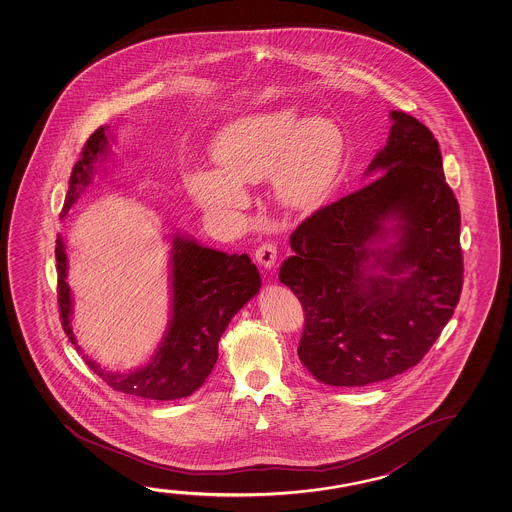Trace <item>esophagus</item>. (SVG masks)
Returning a JSON list of instances; mask_svg holds the SVG:
<instances>
[{
	"instance_id": "34e87169",
	"label": "esophagus",
	"mask_w": 512,
	"mask_h": 512,
	"mask_svg": "<svg viewBox=\"0 0 512 512\" xmlns=\"http://www.w3.org/2000/svg\"><path fill=\"white\" fill-rule=\"evenodd\" d=\"M255 259L262 268L271 269L277 262V246L273 243H262L255 250Z\"/></svg>"
}]
</instances>
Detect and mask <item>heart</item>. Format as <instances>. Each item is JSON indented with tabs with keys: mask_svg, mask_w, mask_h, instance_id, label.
I'll return each mask as SVG.
<instances>
[{
	"mask_svg": "<svg viewBox=\"0 0 512 512\" xmlns=\"http://www.w3.org/2000/svg\"><path fill=\"white\" fill-rule=\"evenodd\" d=\"M343 130L328 118H303L293 105L244 114L214 139L216 169H198L187 178L189 193L202 209L230 216L243 209L252 184L273 173L282 202L303 207L316 202L336 178L344 157Z\"/></svg>",
	"mask_w": 512,
	"mask_h": 512,
	"instance_id": "1",
	"label": "heart"
}]
</instances>
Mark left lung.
Instances as JSON below:
<instances>
[{"label":"left lung","mask_w":512,"mask_h":512,"mask_svg":"<svg viewBox=\"0 0 512 512\" xmlns=\"http://www.w3.org/2000/svg\"><path fill=\"white\" fill-rule=\"evenodd\" d=\"M389 116L387 144L366 169L383 175L303 219L278 273L305 312L298 357L327 386L416 366L461 296V212L439 143L409 114Z\"/></svg>","instance_id":"1"}]
</instances>
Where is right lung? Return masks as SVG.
<instances>
[{"mask_svg":"<svg viewBox=\"0 0 512 512\" xmlns=\"http://www.w3.org/2000/svg\"><path fill=\"white\" fill-rule=\"evenodd\" d=\"M105 126L94 132L82 150L69 178V191L62 218L109 155V139ZM171 285L173 316L168 332L153 359L143 368L114 373L89 361V368L114 391L148 400H178L200 389L218 361V343L244 303L259 293L260 275L252 259L243 255H227L182 235L173 239ZM55 259L59 271V310L62 328L69 341L76 344L71 330L73 300L68 282V253L62 237H57ZM78 348V346H76ZM80 350V348H78Z\"/></svg>","mask_w":512,"mask_h":512,"instance_id":"obj_1","label":"right lung"}]
</instances>
